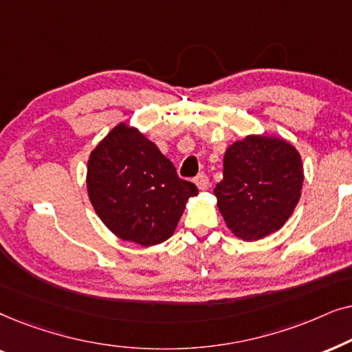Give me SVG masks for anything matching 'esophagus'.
<instances>
[{"label": "esophagus", "instance_id": "obj_1", "mask_svg": "<svg viewBox=\"0 0 352 352\" xmlns=\"http://www.w3.org/2000/svg\"><path fill=\"white\" fill-rule=\"evenodd\" d=\"M195 186L199 187L200 190H206V189H208V187H210L208 176H206L205 173H200V175L195 177Z\"/></svg>", "mask_w": 352, "mask_h": 352}]
</instances>
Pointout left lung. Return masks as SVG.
Here are the masks:
<instances>
[{
  "label": "left lung",
  "instance_id": "left-lung-1",
  "mask_svg": "<svg viewBox=\"0 0 352 352\" xmlns=\"http://www.w3.org/2000/svg\"><path fill=\"white\" fill-rule=\"evenodd\" d=\"M302 181L305 168L293 144L248 134L226 151L214 195L230 232L253 242L283 228L300 201Z\"/></svg>",
  "mask_w": 352,
  "mask_h": 352
}]
</instances>
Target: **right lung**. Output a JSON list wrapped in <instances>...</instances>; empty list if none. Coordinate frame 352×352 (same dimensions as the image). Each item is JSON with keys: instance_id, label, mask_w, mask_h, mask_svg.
Listing matches in <instances>:
<instances>
[{"instance_id": "add662e5", "label": "right lung", "mask_w": 352, "mask_h": 352, "mask_svg": "<svg viewBox=\"0 0 352 352\" xmlns=\"http://www.w3.org/2000/svg\"><path fill=\"white\" fill-rule=\"evenodd\" d=\"M86 189L91 205L113 235L155 247L175 234L190 197L189 181L138 128L118 123L89 153Z\"/></svg>"}]
</instances>
